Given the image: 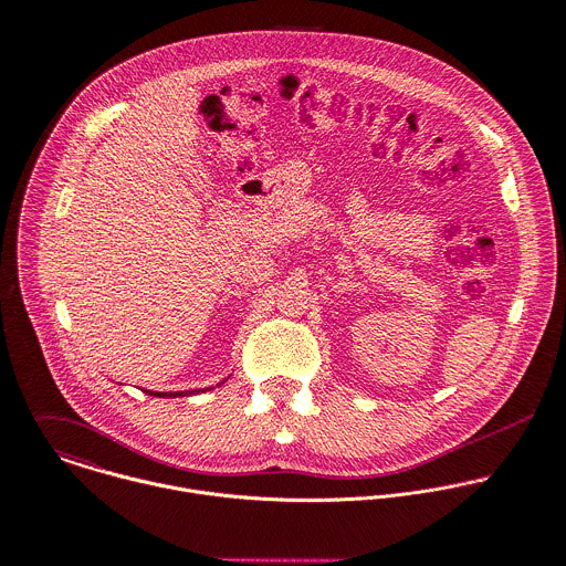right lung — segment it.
Segmentation results:
<instances>
[{
  "mask_svg": "<svg viewBox=\"0 0 566 566\" xmlns=\"http://www.w3.org/2000/svg\"><path fill=\"white\" fill-rule=\"evenodd\" d=\"M206 389H195V391H146L148 396H157V398H179V396H192Z\"/></svg>",
  "mask_w": 566,
  "mask_h": 566,
  "instance_id": "1",
  "label": "right lung"
}]
</instances>
